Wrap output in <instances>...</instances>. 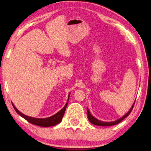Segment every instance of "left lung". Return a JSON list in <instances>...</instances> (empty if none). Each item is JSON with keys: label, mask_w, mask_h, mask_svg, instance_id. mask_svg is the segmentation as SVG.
<instances>
[{"label": "left lung", "mask_w": 151, "mask_h": 151, "mask_svg": "<svg viewBox=\"0 0 151 151\" xmlns=\"http://www.w3.org/2000/svg\"><path fill=\"white\" fill-rule=\"evenodd\" d=\"M134 104H133V106L131 108V109L129 110L128 112L124 116H122L121 119H119L116 120V121L115 122H101V121H99V120H97V119H95V117H93V116H92L91 114L90 113L89 110H88V109H87V113H88V119H89V121L91 122L92 124H93L95 125H97V126H101V127H110V126H114V125H116L117 124L120 123L122 120H124L126 117H127V116H129V114L131 113V111H132L133 108H134Z\"/></svg>", "instance_id": "1"}]
</instances>
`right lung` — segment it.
I'll return each mask as SVG.
<instances>
[{"mask_svg":"<svg viewBox=\"0 0 151 151\" xmlns=\"http://www.w3.org/2000/svg\"><path fill=\"white\" fill-rule=\"evenodd\" d=\"M69 95H70V94H69ZM68 98H69V96H68ZM68 100L67 101L66 104H65L64 107H63L61 110H60L58 112L56 113V114H54V116H51L50 117L44 118V119H37V118L31 117V116H26V115L23 114L22 113H21L20 111L17 110L13 104H12V106H13V108L15 109L16 112H17L19 115H20L22 117L25 119L27 121L29 122V123L32 124L34 125L39 126V127H52V126L58 124V123H60V122H61L63 115H64L65 108H66L67 104H68Z\"/></svg>","mask_w":151,"mask_h":151,"instance_id":"obj_1","label":"right lung"}]
</instances>
